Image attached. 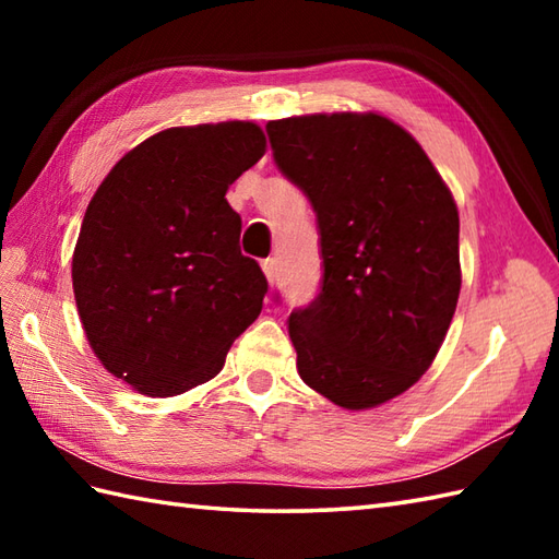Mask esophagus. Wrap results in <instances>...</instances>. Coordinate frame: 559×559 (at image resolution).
I'll use <instances>...</instances> for the list:
<instances>
[{"label":"esophagus","mask_w":559,"mask_h":559,"mask_svg":"<svg viewBox=\"0 0 559 559\" xmlns=\"http://www.w3.org/2000/svg\"><path fill=\"white\" fill-rule=\"evenodd\" d=\"M261 269H264V276L273 286V283H276V278H278V261L276 259H264V261H261Z\"/></svg>","instance_id":"1"}]
</instances>
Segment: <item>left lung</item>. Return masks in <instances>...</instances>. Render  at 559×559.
I'll use <instances>...</instances> for the list:
<instances>
[{
  "mask_svg": "<svg viewBox=\"0 0 559 559\" xmlns=\"http://www.w3.org/2000/svg\"><path fill=\"white\" fill-rule=\"evenodd\" d=\"M266 132L322 235V290L288 319L298 372L341 408L382 406L427 372L456 312V201L384 115H300Z\"/></svg>",
  "mask_w": 559,
  "mask_h": 559,
  "instance_id": "1",
  "label": "left lung"
}]
</instances>
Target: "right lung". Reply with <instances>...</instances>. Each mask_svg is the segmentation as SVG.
Returning <instances> with one entry per match:
<instances>
[{
	"label": "right lung",
	"mask_w": 559,
	"mask_h": 559,
	"mask_svg": "<svg viewBox=\"0 0 559 559\" xmlns=\"http://www.w3.org/2000/svg\"><path fill=\"white\" fill-rule=\"evenodd\" d=\"M266 153L254 122L170 127L115 163L71 259L88 346L139 394L175 396L223 370L269 283L240 252L225 192Z\"/></svg>",
	"instance_id": "add662e5"
}]
</instances>
